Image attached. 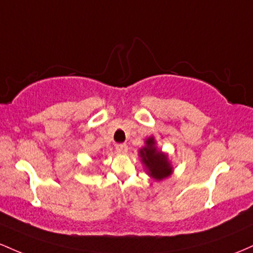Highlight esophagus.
Wrapping results in <instances>:
<instances>
[{
    "label": "esophagus",
    "instance_id": "1",
    "mask_svg": "<svg viewBox=\"0 0 253 253\" xmlns=\"http://www.w3.org/2000/svg\"><path fill=\"white\" fill-rule=\"evenodd\" d=\"M116 150H117L118 153H126V150H127L126 143H118V144H116Z\"/></svg>",
    "mask_w": 253,
    "mask_h": 253
}]
</instances>
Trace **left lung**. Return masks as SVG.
Segmentation results:
<instances>
[{"label": "left lung", "instance_id": "obj_1", "mask_svg": "<svg viewBox=\"0 0 253 253\" xmlns=\"http://www.w3.org/2000/svg\"><path fill=\"white\" fill-rule=\"evenodd\" d=\"M140 157L148 169L149 174L154 179L161 180L172 173V167L167 161V157L155 148V142L153 137L146 141V147L140 150Z\"/></svg>", "mask_w": 253, "mask_h": 253}]
</instances>
